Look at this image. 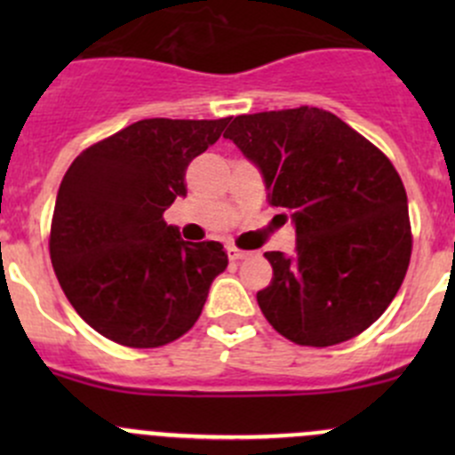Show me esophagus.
Instances as JSON below:
<instances>
[{
	"label": "esophagus",
	"instance_id": "obj_1",
	"mask_svg": "<svg viewBox=\"0 0 455 455\" xmlns=\"http://www.w3.org/2000/svg\"><path fill=\"white\" fill-rule=\"evenodd\" d=\"M228 259H233V261H240V259H249L251 255L253 253H249V251H240V249H235V246H228Z\"/></svg>",
	"mask_w": 455,
	"mask_h": 455
}]
</instances>
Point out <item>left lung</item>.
I'll use <instances>...</instances> for the list:
<instances>
[{"instance_id":"left-lung-1","label":"left lung","mask_w":455,"mask_h":455,"mask_svg":"<svg viewBox=\"0 0 455 455\" xmlns=\"http://www.w3.org/2000/svg\"><path fill=\"white\" fill-rule=\"evenodd\" d=\"M224 139L259 169L270 204L295 224V253H264L273 282L257 304L268 323L313 347L370 328L396 297L411 255L394 164L332 112L308 105L235 116Z\"/></svg>"}]
</instances>
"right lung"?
<instances>
[{
  "instance_id": "obj_1",
  "label": "right lung",
  "mask_w": 455,
  "mask_h": 455,
  "mask_svg": "<svg viewBox=\"0 0 455 455\" xmlns=\"http://www.w3.org/2000/svg\"><path fill=\"white\" fill-rule=\"evenodd\" d=\"M227 123L145 118L92 145L63 176L50 228L54 273L72 308L109 341H176L228 266L220 242L191 244L163 220L187 196L189 163Z\"/></svg>"
}]
</instances>
